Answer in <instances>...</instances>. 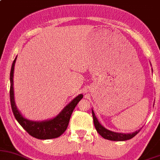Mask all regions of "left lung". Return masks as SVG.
I'll use <instances>...</instances> for the list:
<instances>
[{
  "label": "left lung",
  "instance_id": "1",
  "mask_svg": "<svg viewBox=\"0 0 160 160\" xmlns=\"http://www.w3.org/2000/svg\"><path fill=\"white\" fill-rule=\"evenodd\" d=\"M92 116H93V120H94V124L96 130H97L98 133L100 134L103 138L106 139V140H113V141H124V140H130V139L133 138V137H135L137 133L140 132V129H139L138 130H136L133 133H117V132L111 131V130H108L107 128H104L102 124H101L99 123L98 120L96 118L95 114H94V111L92 110Z\"/></svg>",
  "mask_w": 160,
  "mask_h": 160
}]
</instances>
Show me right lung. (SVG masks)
Instances as JSON below:
<instances>
[{
  "label": "right lung",
  "mask_w": 160,
  "mask_h": 160,
  "mask_svg": "<svg viewBox=\"0 0 160 160\" xmlns=\"http://www.w3.org/2000/svg\"><path fill=\"white\" fill-rule=\"evenodd\" d=\"M16 60L17 56L13 62L11 74H10V82H11L10 98H11L12 111L15 118L21 125L22 128L24 129L29 134L35 138L39 139V140H49V139L60 137L68 128L72 113L77 104L83 98V94H80L76 96L60 111L59 114L56 115L52 119L42 121H34L27 119L22 115L20 111L17 108L16 103H15L14 92H13V72H14Z\"/></svg>",
  "instance_id": "obj_1"
}]
</instances>
